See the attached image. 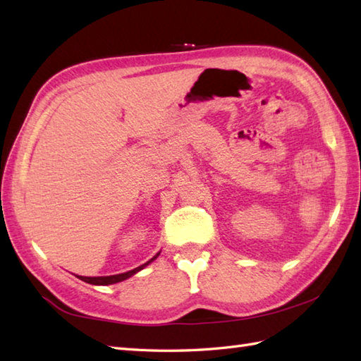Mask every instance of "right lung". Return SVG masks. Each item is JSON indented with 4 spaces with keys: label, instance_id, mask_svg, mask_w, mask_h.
<instances>
[{
    "label": "right lung",
    "instance_id": "1",
    "mask_svg": "<svg viewBox=\"0 0 361 361\" xmlns=\"http://www.w3.org/2000/svg\"><path fill=\"white\" fill-rule=\"evenodd\" d=\"M158 256V255H157ZM157 256L153 259H157ZM153 259H150L147 264H144L141 267H136L133 268V270H130L127 273H121V274H113V276H99V278H88V276H79V279H82L83 282H88V283H93V286H110V283H116V282H121L124 279H128L130 276H133L136 271L142 270V268L145 265H149Z\"/></svg>",
    "mask_w": 361,
    "mask_h": 361
}]
</instances>
